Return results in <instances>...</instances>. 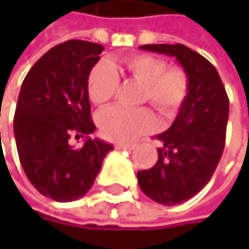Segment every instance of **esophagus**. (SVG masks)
Returning a JSON list of instances; mask_svg holds the SVG:
<instances>
[{
  "label": "esophagus",
  "instance_id": "obj_1",
  "mask_svg": "<svg viewBox=\"0 0 249 249\" xmlns=\"http://www.w3.org/2000/svg\"><path fill=\"white\" fill-rule=\"evenodd\" d=\"M115 148H117V150H134V148H135V144L117 142V144H115Z\"/></svg>",
  "mask_w": 249,
  "mask_h": 249
}]
</instances>
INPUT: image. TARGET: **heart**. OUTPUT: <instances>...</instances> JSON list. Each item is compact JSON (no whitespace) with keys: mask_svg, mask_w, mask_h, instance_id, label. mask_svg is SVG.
<instances>
[{"mask_svg":"<svg viewBox=\"0 0 249 249\" xmlns=\"http://www.w3.org/2000/svg\"><path fill=\"white\" fill-rule=\"evenodd\" d=\"M126 75L144 85L142 99L164 117L174 115L189 95V77L180 68H167V63L153 54H131L123 60ZM120 77L114 63L101 62L88 76V96L92 104L104 105L117 92ZM156 118L147 108L125 109L111 107L98 115L101 134L112 141H131L156 128Z\"/></svg>","mask_w":249,"mask_h":249,"instance_id":"heart-1","label":"heart"}]
</instances>
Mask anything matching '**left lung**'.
<instances>
[{"instance_id": "8db88e82", "label": "left lung", "mask_w": 249, "mask_h": 249, "mask_svg": "<svg viewBox=\"0 0 249 249\" xmlns=\"http://www.w3.org/2000/svg\"><path fill=\"white\" fill-rule=\"evenodd\" d=\"M140 49L176 57L189 77V95L172 126L159 134V160L137 173L141 190L173 206L199 193L215 173L225 147L229 99L215 66L183 44H144Z\"/></svg>"}]
</instances>
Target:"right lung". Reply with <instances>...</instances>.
Segmentation results:
<instances>
[{"instance_id": "add662e5", "label": "right lung", "mask_w": 249, "mask_h": 249, "mask_svg": "<svg viewBox=\"0 0 249 249\" xmlns=\"http://www.w3.org/2000/svg\"><path fill=\"white\" fill-rule=\"evenodd\" d=\"M104 47L69 40L43 54L28 71L14 114V137L20 163L30 183L46 197L72 202L85 196L114 147L90 138L88 76ZM87 135L82 147L69 138Z\"/></svg>"}]
</instances>
